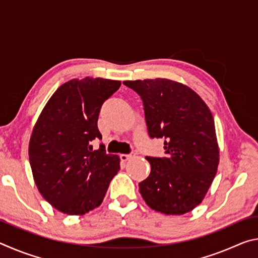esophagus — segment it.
<instances>
[{
    "label": "esophagus",
    "instance_id": "esophagus-1",
    "mask_svg": "<svg viewBox=\"0 0 258 258\" xmlns=\"http://www.w3.org/2000/svg\"><path fill=\"white\" fill-rule=\"evenodd\" d=\"M134 155H135L134 152H132V154H130V155L121 154V155H120V159H121V161H126V160H128L130 158H132V157H133Z\"/></svg>",
    "mask_w": 258,
    "mask_h": 258
}]
</instances>
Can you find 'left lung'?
Returning a JSON list of instances; mask_svg holds the SVG:
<instances>
[{
	"instance_id": "8db88e82",
	"label": "left lung",
	"mask_w": 258,
	"mask_h": 258,
	"mask_svg": "<svg viewBox=\"0 0 258 258\" xmlns=\"http://www.w3.org/2000/svg\"><path fill=\"white\" fill-rule=\"evenodd\" d=\"M124 84L141 95L150 138L165 139L166 157H146L151 172L139 183L140 194L156 212H191L204 200L220 164L212 111L180 82L156 78Z\"/></svg>"
}]
</instances>
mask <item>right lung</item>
I'll return each instance as SVG.
<instances>
[{
  "label": "right lung",
  "mask_w": 258,
  "mask_h": 258,
  "mask_svg": "<svg viewBox=\"0 0 258 258\" xmlns=\"http://www.w3.org/2000/svg\"><path fill=\"white\" fill-rule=\"evenodd\" d=\"M120 81L74 78L61 85L46 102L30 135L28 156L38 191L56 211L84 215L101 205L120 158L93 150L101 139L98 117L104 100Z\"/></svg>",
  "instance_id": "add662e5"
}]
</instances>
